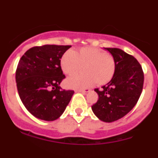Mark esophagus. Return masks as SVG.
<instances>
[{"instance_id": "esophagus-1", "label": "esophagus", "mask_w": 158, "mask_h": 158, "mask_svg": "<svg viewBox=\"0 0 158 158\" xmlns=\"http://www.w3.org/2000/svg\"><path fill=\"white\" fill-rule=\"evenodd\" d=\"M77 92H81V93H89V92H90V89H77Z\"/></svg>"}]
</instances>
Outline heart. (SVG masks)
<instances>
[{"label": "heart", "instance_id": "1", "mask_svg": "<svg viewBox=\"0 0 158 158\" xmlns=\"http://www.w3.org/2000/svg\"><path fill=\"white\" fill-rule=\"evenodd\" d=\"M60 66L67 75L73 74L83 66L85 72L73 75L65 81V85L73 89H83L95 83L105 85L111 80L115 71V59L111 54L92 47L66 51L60 59Z\"/></svg>", "mask_w": 158, "mask_h": 158}]
</instances>
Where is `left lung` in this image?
Wrapping results in <instances>:
<instances>
[{
  "mask_svg": "<svg viewBox=\"0 0 158 158\" xmlns=\"http://www.w3.org/2000/svg\"><path fill=\"white\" fill-rule=\"evenodd\" d=\"M105 50L115 59V71L106 85L95 89L98 100L92 109L100 120L111 123L126 115L137 104L143 88L144 73L134 56L118 48Z\"/></svg>",
  "mask_w": 158,
  "mask_h": 158,
  "instance_id": "8db88e82",
  "label": "left lung"
}]
</instances>
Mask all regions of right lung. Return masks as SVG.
<instances>
[{"mask_svg":"<svg viewBox=\"0 0 158 158\" xmlns=\"http://www.w3.org/2000/svg\"><path fill=\"white\" fill-rule=\"evenodd\" d=\"M71 46L31 47L19 59L16 71L19 96L27 111L43 120L59 118L74 93L60 86L65 75L60 66L62 54Z\"/></svg>","mask_w":158,"mask_h":158,"instance_id":"obj_1","label":"right lung"}]
</instances>
